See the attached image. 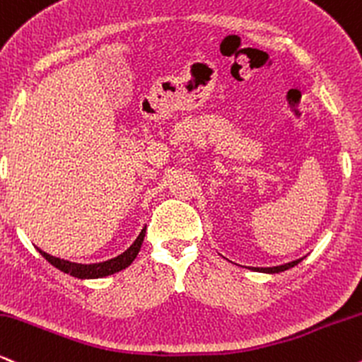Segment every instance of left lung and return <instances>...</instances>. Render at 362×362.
I'll list each match as a JSON object with an SVG mask.
<instances>
[{
    "mask_svg": "<svg viewBox=\"0 0 362 362\" xmlns=\"http://www.w3.org/2000/svg\"><path fill=\"white\" fill-rule=\"evenodd\" d=\"M300 261H301V259H296V261H291V262H288V264H283V266H274V267H249V269L259 271V273H269V274H273V273H281V271L290 269V267L298 264Z\"/></svg>",
    "mask_w": 362,
    "mask_h": 362,
    "instance_id": "1",
    "label": "left lung"
}]
</instances>
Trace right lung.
<instances>
[{"label":"right lung","instance_id":"right-lung-1","mask_svg":"<svg viewBox=\"0 0 362 362\" xmlns=\"http://www.w3.org/2000/svg\"><path fill=\"white\" fill-rule=\"evenodd\" d=\"M144 237H146V227L142 228V232L139 233L137 239H135L134 244H132L125 252L120 254V256L110 259V261L98 262V264H78V262H69V261H64V259L50 256V254H47L40 249H38V252H40L54 267L61 269L62 273L74 276V278H79V279L103 278V276H110L113 273H118V271L125 269V267H129L132 262H134V259L137 257L140 247H142Z\"/></svg>","mask_w":362,"mask_h":362}]
</instances>
